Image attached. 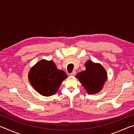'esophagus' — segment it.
Segmentation results:
<instances>
[{
    "instance_id": "1",
    "label": "esophagus",
    "mask_w": 134,
    "mask_h": 134,
    "mask_svg": "<svg viewBox=\"0 0 134 134\" xmlns=\"http://www.w3.org/2000/svg\"><path fill=\"white\" fill-rule=\"evenodd\" d=\"M76 71H75V70H73V71H72L70 74L71 76H74L76 74Z\"/></svg>"
}]
</instances>
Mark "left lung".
<instances>
[{
  "mask_svg": "<svg viewBox=\"0 0 134 134\" xmlns=\"http://www.w3.org/2000/svg\"><path fill=\"white\" fill-rule=\"evenodd\" d=\"M86 70L77 74L76 77L89 94L98 93L102 89L107 74L100 64L89 60L85 64Z\"/></svg>",
  "mask_w": 134,
  "mask_h": 134,
  "instance_id": "1",
  "label": "left lung"
}]
</instances>
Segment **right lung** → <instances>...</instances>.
<instances>
[{
    "instance_id": "add662e5",
    "label": "right lung",
    "mask_w": 134,
    "mask_h": 134,
    "mask_svg": "<svg viewBox=\"0 0 134 134\" xmlns=\"http://www.w3.org/2000/svg\"><path fill=\"white\" fill-rule=\"evenodd\" d=\"M67 77V74L62 70H58L52 60L40 61L31 68L28 74L31 85L44 96L55 94Z\"/></svg>"
}]
</instances>
